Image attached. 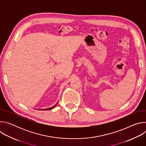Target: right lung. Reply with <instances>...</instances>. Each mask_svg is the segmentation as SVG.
<instances>
[{"label": "right lung", "instance_id": "add662e5", "mask_svg": "<svg viewBox=\"0 0 146 146\" xmlns=\"http://www.w3.org/2000/svg\"><path fill=\"white\" fill-rule=\"evenodd\" d=\"M58 104V102L55 104V105L54 106H52V107H51V108H47V109H37V110H51V109H54L56 106V105Z\"/></svg>", "mask_w": 146, "mask_h": 146}]
</instances>
